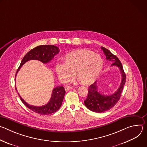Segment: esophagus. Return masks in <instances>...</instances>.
<instances>
[{"label": "esophagus", "instance_id": "esophagus-1", "mask_svg": "<svg viewBox=\"0 0 147 147\" xmlns=\"http://www.w3.org/2000/svg\"><path fill=\"white\" fill-rule=\"evenodd\" d=\"M71 88H73V87L70 86H66L65 87V89L66 91H67L70 90V89H71Z\"/></svg>", "mask_w": 147, "mask_h": 147}]
</instances>
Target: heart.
<instances>
[{
  "label": "heart",
  "instance_id": "heart-1",
  "mask_svg": "<svg viewBox=\"0 0 147 147\" xmlns=\"http://www.w3.org/2000/svg\"><path fill=\"white\" fill-rule=\"evenodd\" d=\"M103 65L98 54L87 49H78L66 54L63 58V64L56 65L55 71L63 81H68L74 74L81 84L88 85L99 76Z\"/></svg>",
  "mask_w": 147,
  "mask_h": 147
}]
</instances>
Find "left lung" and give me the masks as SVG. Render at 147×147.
I'll use <instances>...</instances> for the list:
<instances>
[{"instance_id": "8db88e82", "label": "left lung", "mask_w": 147, "mask_h": 147, "mask_svg": "<svg viewBox=\"0 0 147 147\" xmlns=\"http://www.w3.org/2000/svg\"><path fill=\"white\" fill-rule=\"evenodd\" d=\"M101 49L106 56L107 60L113 61L112 66H117L121 74V82L117 90L112 95H102L98 90L96 81L88 87V92L87 99L84 100L86 107L92 112L102 113L112 108L118 102L125 82V74L119 59L110 51L101 47Z\"/></svg>"}]
</instances>
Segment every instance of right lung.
Segmentation results:
<instances>
[{"label": "right lung", "mask_w": 147, "mask_h": 147, "mask_svg": "<svg viewBox=\"0 0 147 147\" xmlns=\"http://www.w3.org/2000/svg\"><path fill=\"white\" fill-rule=\"evenodd\" d=\"M59 52V48L54 45H47L36 47V48L29 51L24 56L22 61H21L20 65L16 72V74L21 67L27 61L30 60H38L44 63H47L49 62L56 55L58 54ZM15 88L17 90L16 87H15ZM65 93L66 91L63 86H58L55 88L53 90L52 96L49 102L46 104L45 105L41 107L31 105L27 103L23 99H22V98L20 96L19 94L18 95L21 99V100L30 109L41 115H47L56 112L60 108Z\"/></svg>", "instance_id": "1"}]
</instances>
